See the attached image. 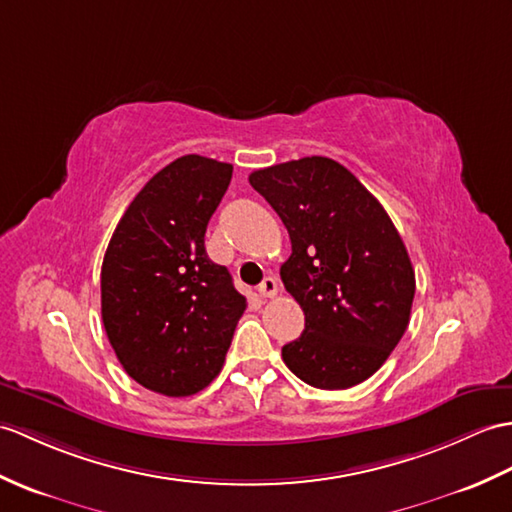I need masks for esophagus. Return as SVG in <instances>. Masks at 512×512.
<instances>
[{"label": "esophagus", "instance_id": "1", "mask_svg": "<svg viewBox=\"0 0 512 512\" xmlns=\"http://www.w3.org/2000/svg\"><path fill=\"white\" fill-rule=\"evenodd\" d=\"M257 292H259L261 299H272V296H277V292H279L277 279H275V277H266L264 281H261Z\"/></svg>", "mask_w": 512, "mask_h": 512}]
</instances>
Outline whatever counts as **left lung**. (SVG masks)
I'll return each instance as SVG.
<instances>
[{
	"label": "left lung",
	"mask_w": 512,
	"mask_h": 512,
	"mask_svg": "<svg viewBox=\"0 0 512 512\" xmlns=\"http://www.w3.org/2000/svg\"><path fill=\"white\" fill-rule=\"evenodd\" d=\"M248 181L279 213L292 255L281 281L305 314L301 338L281 349L305 384H362L410 323L414 270L379 200L344 165L303 157L255 170Z\"/></svg>",
	"instance_id": "left-lung-1"
}]
</instances>
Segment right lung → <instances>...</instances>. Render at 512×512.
Segmentation results:
<instances>
[{"label": "right lung", "mask_w": 512, "mask_h": 512, "mask_svg": "<svg viewBox=\"0 0 512 512\" xmlns=\"http://www.w3.org/2000/svg\"><path fill=\"white\" fill-rule=\"evenodd\" d=\"M233 165L185 154L130 202L102 261V323L124 371L189 397L222 371L246 299L205 251Z\"/></svg>", "instance_id": "right-lung-1"}]
</instances>
